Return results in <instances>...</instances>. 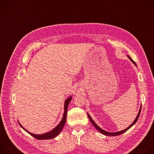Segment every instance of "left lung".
<instances>
[{"label": "left lung", "mask_w": 154, "mask_h": 154, "mask_svg": "<svg viewBox=\"0 0 154 154\" xmlns=\"http://www.w3.org/2000/svg\"><path fill=\"white\" fill-rule=\"evenodd\" d=\"M127 56L128 57V59L133 63V64L136 66H137V65H136V63L134 62V60H133V59L130 57V56H128V55H127ZM141 105L140 106V110H139V112H138V115H137V116H136V117L135 118V119H134V121H133V122L129 126V127H128L127 128H125V129H124V130H122V131H117V132H109V131H105V130H104L103 129H102V128H101L94 121H93V119H92V117H91V116L88 113V117H89V120H90V121L91 122V123L92 124V125L98 130V131H100V133H101L102 134H104V135H106V136H117V135H119V134H122V133H124V132H125L126 131H127L129 128H130L136 122H137V121H138V118H139V117H140V112H141Z\"/></svg>", "instance_id": "1"}]
</instances>
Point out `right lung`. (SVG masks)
Wrapping results in <instances>:
<instances>
[{
	"label": "right lung",
	"mask_w": 154,
	"mask_h": 154,
	"mask_svg": "<svg viewBox=\"0 0 154 154\" xmlns=\"http://www.w3.org/2000/svg\"><path fill=\"white\" fill-rule=\"evenodd\" d=\"M72 99V96H70L69 97H68L64 103V112H63V115L62 117V119L61 121L60 122V123L52 130H51L47 133H43V134H33L32 133L30 132H29V131H27V130H26L22 125L21 124L18 122L20 125L21 126V127L22 128H23L26 132H27L29 134H30L31 136H32L33 137H34L35 138L37 139V140H50V139H53L55 137L60 133V131H62L65 122H66V114H67V109H68V104L70 102V101Z\"/></svg>",
	"instance_id": "1"
}]
</instances>
